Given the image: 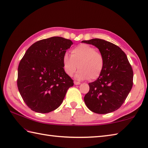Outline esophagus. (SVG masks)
I'll list each match as a JSON object with an SVG mask.
<instances>
[{"instance_id": "1", "label": "esophagus", "mask_w": 148, "mask_h": 148, "mask_svg": "<svg viewBox=\"0 0 148 148\" xmlns=\"http://www.w3.org/2000/svg\"><path fill=\"white\" fill-rule=\"evenodd\" d=\"M80 84H81V83H80L79 82H76V81L74 82V84H75V85H79Z\"/></svg>"}]
</instances>
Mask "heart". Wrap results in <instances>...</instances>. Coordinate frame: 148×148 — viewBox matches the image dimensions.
Masks as SVG:
<instances>
[{
    "instance_id": "obj_1",
    "label": "heart",
    "mask_w": 148,
    "mask_h": 148,
    "mask_svg": "<svg viewBox=\"0 0 148 148\" xmlns=\"http://www.w3.org/2000/svg\"><path fill=\"white\" fill-rule=\"evenodd\" d=\"M104 58L95 48L88 44H80L71 51V56L67 53L62 57V66L65 73L73 76L78 69L75 79L82 81L99 77L104 68Z\"/></svg>"
}]
</instances>
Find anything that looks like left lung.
<instances>
[{
    "label": "left lung",
    "mask_w": 148,
    "mask_h": 148,
    "mask_svg": "<svg viewBox=\"0 0 148 148\" xmlns=\"http://www.w3.org/2000/svg\"><path fill=\"white\" fill-rule=\"evenodd\" d=\"M82 43L98 48L104 58V68L99 77L90 82V91L84 96L90 110L106 114L119 109L125 101L133 84V71L125 53L107 41L94 38Z\"/></svg>",
    "instance_id": "left-lung-1"
}]
</instances>
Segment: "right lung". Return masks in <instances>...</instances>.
I'll list each match as a JSON object with an SVG mask.
<instances>
[{"instance_id": "right-lung-1", "label": "right lung", "mask_w": 148, "mask_h": 148, "mask_svg": "<svg viewBox=\"0 0 148 148\" xmlns=\"http://www.w3.org/2000/svg\"><path fill=\"white\" fill-rule=\"evenodd\" d=\"M73 44L71 40L59 36L40 40L27 50L20 61L18 88L33 111L46 113L55 110L74 85L62 66V57Z\"/></svg>"}]
</instances>
